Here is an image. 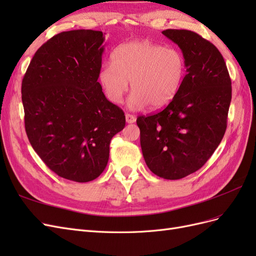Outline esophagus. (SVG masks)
Returning a JSON list of instances; mask_svg holds the SVG:
<instances>
[{"mask_svg": "<svg viewBox=\"0 0 256 256\" xmlns=\"http://www.w3.org/2000/svg\"><path fill=\"white\" fill-rule=\"evenodd\" d=\"M136 116L132 114H126V122L128 124H134L136 122Z\"/></svg>", "mask_w": 256, "mask_h": 256, "instance_id": "1", "label": "esophagus"}]
</instances>
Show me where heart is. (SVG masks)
I'll list each match as a JSON object with an SVG mask.
<instances>
[{
  "mask_svg": "<svg viewBox=\"0 0 256 256\" xmlns=\"http://www.w3.org/2000/svg\"><path fill=\"white\" fill-rule=\"evenodd\" d=\"M186 74L182 53L147 40L131 42L115 49L112 63H104L99 72V82L108 99L122 104L129 90L128 106L141 110L150 104L160 109L172 102L180 90Z\"/></svg>",
  "mask_w": 256,
  "mask_h": 256,
  "instance_id": "1",
  "label": "heart"
}]
</instances>
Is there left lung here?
I'll list each match as a JSON object with an SVG mask.
<instances>
[{
  "label": "left lung",
  "mask_w": 256,
  "mask_h": 256,
  "mask_svg": "<svg viewBox=\"0 0 256 256\" xmlns=\"http://www.w3.org/2000/svg\"><path fill=\"white\" fill-rule=\"evenodd\" d=\"M180 48L186 60L182 86L166 109L138 116L143 157L164 180H180L212 157L226 134L232 82L214 46L187 30L162 32Z\"/></svg>",
  "instance_id": "1"
}]
</instances>
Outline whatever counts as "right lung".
I'll use <instances>...</instances> for the list:
<instances>
[{"label": "right lung", "instance_id": "1", "mask_svg": "<svg viewBox=\"0 0 256 256\" xmlns=\"http://www.w3.org/2000/svg\"><path fill=\"white\" fill-rule=\"evenodd\" d=\"M100 30L62 32L36 51L22 80L28 141L51 171L76 182L94 180L109 161L122 110L97 81L104 51Z\"/></svg>", "mask_w": 256, "mask_h": 256}]
</instances>
